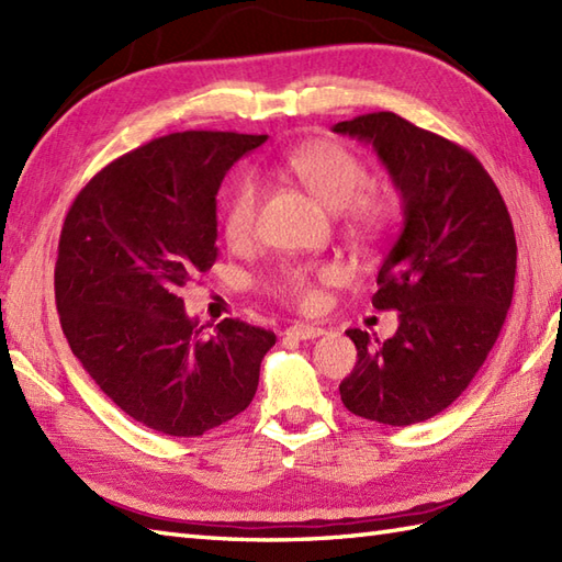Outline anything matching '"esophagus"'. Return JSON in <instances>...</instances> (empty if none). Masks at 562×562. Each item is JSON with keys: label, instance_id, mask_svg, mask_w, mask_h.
Wrapping results in <instances>:
<instances>
[{"label": "esophagus", "instance_id": "1", "mask_svg": "<svg viewBox=\"0 0 562 562\" xmlns=\"http://www.w3.org/2000/svg\"><path fill=\"white\" fill-rule=\"evenodd\" d=\"M288 336L296 338V340H316L321 336H326V328L308 326V324H294L288 328Z\"/></svg>", "mask_w": 562, "mask_h": 562}]
</instances>
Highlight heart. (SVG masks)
<instances>
[{
	"label": "heart",
	"instance_id": "obj_1",
	"mask_svg": "<svg viewBox=\"0 0 562 562\" xmlns=\"http://www.w3.org/2000/svg\"><path fill=\"white\" fill-rule=\"evenodd\" d=\"M284 171L294 181H300L308 193H312L321 205L342 212L348 220L350 229L369 234L384 226L391 217V200L374 190H367L369 171L364 161L357 157L348 147L338 142H304L284 154L282 159ZM260 207V188L250 178L238 181L232 195L224 202L222 226L224 236L232 246H244L250 241L256 232ZM338 270L324 268H306V266H284L272 274L270 288L272 292L302 308H312L318 302V280H336Z\"/></svg>",
	"mask_w": 562,
	"mask_h": 562
}]
</instances>
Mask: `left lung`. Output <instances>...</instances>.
<instances>
[{"label":"left lung","mask_w":562,"mask_h":562,"mask_svg":"<svg viewBox=\"0 0 562 562\" xmlns=\"http://www.w3.org/2000/svg\"><path fill=\"white\" fill-rule=\"evenodd\" d=\"M372 145L403 202V226L381 262L372 304L398 312L389 340L345 330L357 364L340 398L364 420H429L479 374L515 292L517 238L483 164L453 142L381 111L333 125Z\"/></svg>","instance_id":"1"}]
</instances>
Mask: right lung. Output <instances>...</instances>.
<instances>
[{
	"label": "right lung",
	"mask_w": 562,
	"mask_h": 562,
	"mask_svg": "<svg viewBox=\"0 0 562 562\" xmlns=\"http://www.w3.org/2000/svg\"><path fill=\"white\" fill-rule=\"evenodd\" d=\"M268 135L173 133L123 154L65 217L55 300L83 369L133 420L200 437L254 401L274 333L224 318L212 336L178 290L217 260L226 171Z\"/></svg>",
	"instance_id": "1"
}]
</instances>
